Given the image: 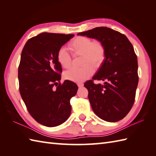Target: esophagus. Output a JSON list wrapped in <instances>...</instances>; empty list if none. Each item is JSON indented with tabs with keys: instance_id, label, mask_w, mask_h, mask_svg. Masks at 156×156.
Masks as SVG:
<instances>
[{
	"instance_id": "obj_1",
	"label": "esophagus",
	"mask_w": 156,
	"mask_h": 156,
	"mask_svg": "<svg viewBox=\"0 0 156 156\" xmlns=\"http://www.w3.org/2000/svg\"><path fill=\"white\" fill-rule=\"evenodd\" d=\"M78 87L79 88H81V87H82L84 86V84L83 83H82V82H80V83H78Z\"/></svg>"
}]
</instances>
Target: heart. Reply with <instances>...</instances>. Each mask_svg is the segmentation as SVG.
<instances>
[{"label":"heart","mask_w":156,"mask_h":156,"mask_svg":"<svg viewBox=\"0 0 156 156\" xmlns=\"http://www.w3.org/2000/svg\"><path fill=\"white\" fill-rule=\"evenodd\" d=\"M69 49L72 55H82L81 64L83 66L80 68H70L64 72V78L73 82H81L87 80L93 73L91 66L99 67L105 57V49L101 42L92 41L84 36H78L72 40ZM57 59L62 68H68L71 66V55L64 47L58 51Z\"/></svg>","instance_id":"obj_1"}]
</instances>
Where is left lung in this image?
<instances>
[{
    "mask_svg": "<svg viewBox=\"0 0 156 156\" xmlns=\"http://www.w3.org/2000/svg\"><path fill=\"white\" fill-rule=\"evenodd\" d=\"M78 35L97 39L105 49V59L101 68L92 80L84 83L92 110L104 121L121 120L133 107L139 81L133 46L124 34L106 27ZM94 80H103L105 83L95 85Z\"/></svg>",
    "mask_w": 156,
    "mask_h": 156,
    "instance_id": "8db88e82",
    "label": "left lung"
}]
</instances>
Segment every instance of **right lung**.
Listing matches in <instances>:
<instances>
[{
    "label": "right lung",
    "mask_w": 156,
    "mask_h": 156,
    "mask_svg": "<svg viewBox=\"0 0 156 156\" xmlns=\"http://www.w3.org/2000/svg\"><path fill=\"white\" fill-rule=\"evenodd\" d=\"M74 36L42 33L29 39L21 52L20 94L31 117L46 127L62 124L71 113L70 99L78 88L68 80L61 84L62 68L57 53Z\"/></svg>",
    "instance_id": "add662e5"
}]
</instances>
